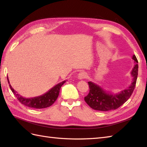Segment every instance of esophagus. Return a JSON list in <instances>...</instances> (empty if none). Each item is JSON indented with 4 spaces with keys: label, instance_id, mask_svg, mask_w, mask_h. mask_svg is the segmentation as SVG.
<instances>
[{
    "label": "esophagus",
    "instance_id": "obj_1",
    "mask_svg": "<svg viewBox=\"0 0 147 147\" xmlns=\"http://www.w3.org/2000/svg\"><path fill=\"white\" fill-rule=\"evenodd\" d=\"M87 76H88V75H87V74L85 73V72H81V73L78 74V78L79 80H83L86 78Z\"/></svg>",
    "mask_w": 147,
    "mask_h": 147
}]
</instances>
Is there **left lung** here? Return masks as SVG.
<instances>
[{"mask_svg": "<svg viewBox=\"0 0 147 147\" xmlns=\"http://www.w3.org/2000/svg\"><path fill=\"white\" fill-rule=\"evenodd\" d=\"M132 59L135 61V64L131 72L133 81L128 88L113 94L105 91L100 86L94 83L88 82L90 92L88 95L85 97V100L90 107L94 110L100 111L115 110L129 98L135 88L138 71V60L136 56L133 55Z\"/></svg>", "mask_w": 147, "mask_h": 147, "instance_id": "left-lung-1", "label": "left lung"}]
</instances>
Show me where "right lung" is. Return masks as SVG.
I'll return each mask as SVG.
<instances>
[{
    "label": "right lung",
    "instance_id": "1",
    "mask_svg": "<svg viewBox=\"0 0 147 147\" xmlns=\"http://www.w3.org/2000/svg\"><path fill=\"white\" fill-rule=\"evenodd\" d=\"M8 83H9V81L7 78ZM66 81H63L61 83H58L57 85L54 86L51 90H49L47 92H46L42 95L33 98H24L21 95H19L15 90L12 88L11 85H9V87L11 90L12 93H14L15 96H16L18 100L20 101L22 104L29 107L30 108H35V109H43L49 107L52 105L55 101L57 100L59 92L61 86L63 85V84L65 83Z\"/></svg>",
    "mask_w": 147,
    "mask_h": 147
}]
</instances>
